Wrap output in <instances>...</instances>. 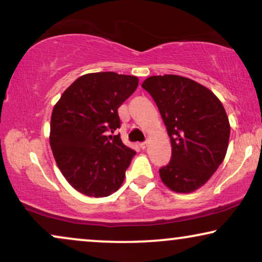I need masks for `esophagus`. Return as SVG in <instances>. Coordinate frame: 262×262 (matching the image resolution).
I'll list each match as a JSON object with an SVG mask.
<instances>
[{
	"label": "esophagus",
	"instance_id": "34e87169",
	"mask_svg": "<svg viewBox=\"0 0 262 262\" xmlns=\"http://www.w3.org/2000/svg\"><path fill=\"white\" fill-rule=\"evenodd\" d=\"M146 146H148V142H142V143H139V148H141V149H143V150H144L145 148H146Z\"/></svg>",
	"mask_w": 262,
	"mask_h": 262
}]
</instances>
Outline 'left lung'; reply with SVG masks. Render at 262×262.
<instances>
[{
  "label": "left lung",
  "instance_id": "1",
  "mask_svg": "<svg viewBox=\"0 0 262 262\" xmlns=\"http://www.w3.org/2000/svg\"><path fill=\"white\" fill-rule=\"evenodd\" d=\"M142 87L151 95L171 143L169 163L160 168L171 191L189 193L203 186L223 162L230 125L212 92L178 75L150 76Z\"/></svg>",
  "mask_w": 262,
  "mask_h": 262
}]
</instances>
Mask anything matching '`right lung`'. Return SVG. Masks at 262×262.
<instances>
[{
	"mask_svg": "<svg viewBox=\"0 0 262 262\" xmlns=\"http://www.w3.org/2000/svg\"><path fill=\"white\" fill-rule=\"evenodd\" d=\"M138 87V78L113 71L78 77L51 116L50 144L59 170L82 194L101 198L118 191L135 150L119 135L118 108Z\"/></svg>",
	"mask_w": 262,
	"mask_h": 262,
	"instance_id": "add662e5",
	"label": "right lung"
}]
</instances>
